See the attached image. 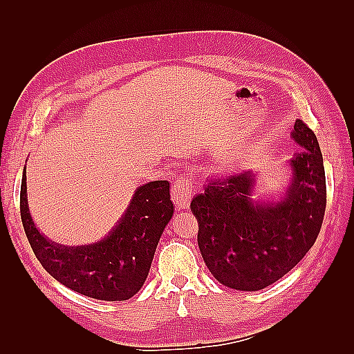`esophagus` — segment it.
Listing matches in <instances>:
<instances>
[{
  "instance_id": "34e87169",
  "label": "esophagus",
  "mask_w": 354,
  "mask_h": 354,
  "mask_svg": "<svg viewBox=\"0 0 354 354\" xmlns=\"http://www.w3.org/2000/svg\"><path fill=\"white\" fill-rule=\"evenodd\" d=\"M193 196V190H192V181L189 176L181 175L176 178L175 184H173V190H171V198L175 201V204L179 209H184L189 207V202Z\"/></svg>"
}]
</instances>
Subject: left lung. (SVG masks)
<instances>
[{
	"label": "left lung",
	"instance_id": "1",
	"mask_svg": "<svg viewBox=\"0 0 354 354\" xmlns=\"http://www.w3.org/2000/svg\"><path fill=\"white\" fill-rule=\"evenodd\" d=\"M292 138L306 150L290 161L293 181L278 204H252L254 173L217 178L193 198L198 245L209 272L237 290L280 280L309 252L324 221L327 189L317 135L303 120Z\"/></svg>",
	"mask_w": 354,
	"mask_h": 354
}]
</instances>
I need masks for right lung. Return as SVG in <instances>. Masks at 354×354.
Returning a JSON list of instances; mask_svg holds the SVG:
<instances>
[{"label":"right lung","mask_w":354,"mask_h":354,"mask_svg":"<svg viewBox=\"0 0 354 354\" xmlns=\"http://www.w3.org/2000/svg\"><path fill=\"white\" fill-rule=\"evenodd\" d=\"M19 209L28 243L51 277L82 295L103 301H124L146 281L158 240L171 219L173 204L169 181L141 185L108 237L77 248L50 242L36 230L27 207L26 170Z\"/></svg>","instance_id":"1"}]
</instances>
